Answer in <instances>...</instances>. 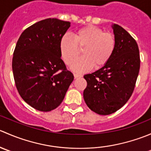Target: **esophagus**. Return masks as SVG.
Listing matches in <instances>:
<instances>
[{
    "label": "esophagus",
    "instance_id": "obj_1",
    "mask_svg": "<svg viewBox=\"0 0 151 151\" xmlns=\"http://www.w3.org/2000/svg\"><path fill=\"white\" fill-rule=\"evenodd\" d=\"M74 78H77V77H82V75L81 74H74Z\"/></svg>",
    "mask_w": 151,
    "mask_h": 151
}]
</instances>
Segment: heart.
Masks as SVG:
<instances>
[{
    "label": "heart",
    "mask_w": 151,
    "mask_h": 151,
    "mask_svg": "<svg viewBox=\"0 0 151 151\" xmlns=\"http://www.w3.org/2000/svg\"><path fill=\"white\" fill-rule=\"evenodd\" d=\"M116 46L115 36L104 32L94 25H87L74 33V38L66 35L60 40L62 58L67 65H71L78 58L83 50V57L76 61L71 68L77 72H84L93 66L96 68L105 66L113 55Z\"/></svg>",
    "instance_id": "obj_1"
}]
</instances>
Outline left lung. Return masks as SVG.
Listing matches in <instances>:
<instances>
[{"label": "left lung", "mask_w": 151, "mask_h": 151, "mask_svg": "<svg viewBox=\"0 0 151 151\" xmlns=\"http://www.w3.org/2000/svg\"><path fill=\"white\" fill-rule=\"evenodd\" d=\"M116 46L109 61L91 74H85L83 97L94 112L107 115L116 112L132 96L140 67L138 45L122 27L112 25Z\"/></svg>", "instance_id": "left-lung-1"}]
</instances>
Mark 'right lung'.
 <instances>
[{
    "mask_svg": "<svg viewBox=\"0 0 151 151\" xmlns=\"http://www.w3.org/2000/svg\"><path fill=\"white\" fill-rule=\"evenodd\" d=\"M70 22L48 18L25 29L19 36L12 59L18 93L37 110L50 112L64 99L74 75L61 59L60 44Z\"/></svg>",
    "mask_w": 151,
    "mask_h": 151,
    "instance_id": "add662e5",
    "label": "right lung"
}]
</instances>
